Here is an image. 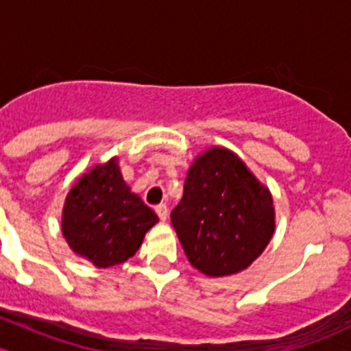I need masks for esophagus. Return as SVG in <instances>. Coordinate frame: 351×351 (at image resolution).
<instances>
[{
  "label": "esophagus",
  "mask_w": 351,
  "mask_h": 351,
  "mask_svg": "<svg viewBox=\"0 0 351 351\" xmlns=\"http://www.w3.org/2000/svg\"><path fill=\"white\" fill-rule=\"evenodd\" d=\"M156 213H157V216H159L160 221L168 220V206H166V204H159V206H157Z\"/></svg>",
  "instance_id": "esophagus-1"
}]
</instances>
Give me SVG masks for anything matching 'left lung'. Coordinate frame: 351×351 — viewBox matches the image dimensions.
I'll return each instance as SVG.
<instances>
[{
    "label": "left lung",
    "mask_w": 351,
    "mask_h": 351,
    "mask_svg": "<svg viewBox=\"0 0 351 351\" xmlns=\"http://www.w3.org/2000/svg\"><path fill=\"white\" fill-rule=\"evenodd\" d=\"M171 223L192 267L208 277L235 275L274 235V197L234 150L213 145L192 160Z\"/></svg>",
    "instance_id": "1"
}]
</instances>
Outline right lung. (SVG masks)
Wrapping results in <instances>:
<instances>
[{
	"label": "right lung",
	"instance_id": "1",
	"mask_svg": "<svg viewBox=\"0 0 351 351\" xmlns=\"http://www.w3.org/2000/svg\"><path fill=\"white\" fill-rule=\"evenodd\" d=\"M157 221L156 213L124 182L119 157L114 156L74 182L62 209V235L74 254L109 268L130 260Z\"/></svg>",
	"mask_w": 351,
	"mask_h": 351
}]
</instances>
